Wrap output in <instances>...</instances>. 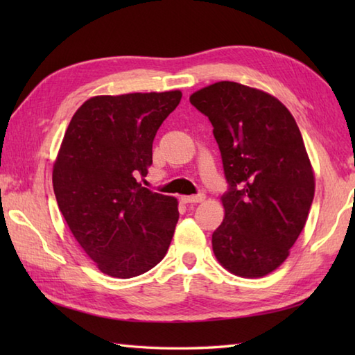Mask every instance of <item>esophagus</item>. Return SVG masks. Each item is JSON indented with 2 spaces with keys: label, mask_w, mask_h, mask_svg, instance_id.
Listing matches in <instances>:
<instances>
[{
  "label": "esophagus",
  "mask_w": 355,
  "mask_h": 355,
  "mask_svg": "<svg viewBox=\"0 0 355 355\" xmlns=\"http://www.w3.org/2000/svg\"><path fill=\"white\" fill-rule=\"evenodd\" d=\"M206 200L205 195H189V197H182L183 202H187V205H197V202H202Z\"/></svg>",
  "instance_id": "1"
}]
</instances>
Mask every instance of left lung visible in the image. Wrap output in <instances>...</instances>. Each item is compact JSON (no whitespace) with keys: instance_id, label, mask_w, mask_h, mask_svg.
<instances>
[{"instance_id":"1","label":"left lung","mask_w":355,"mask_h":355,"mask_svg":"<svg viewBox=\"0 0 355 355\" xmlns=\"http://www.w3.org/2000/svg\"><path fill=\"white\" fill-rule=\"evenodd\" d=\"M189 101L212 122L230 184L212 235L215 258L236 276H267L288 258L314 198L302 134L288 108L258 88L221 80Z\"/></svg>"}]
</instances>
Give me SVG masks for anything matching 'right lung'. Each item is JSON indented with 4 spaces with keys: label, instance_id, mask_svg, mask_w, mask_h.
I'll use <instances>...</instances> for the list:
<instances>
[{
    "label": "right lung",
    "instance_id": "obj_1",
    "mask_svg": "<svg viewBox=\"0 0 355 355\" xmlns=\"http://www.w3.org/2000/svg\"><path fill=\"white\" fill-rule=\"evenodd\" d=\"M182 92L94 96L67 128L53 164L59 210L102 273L130 279L160 262L175 232L178 201L139 182L153 141Z\"/></svg>",
    "mask_w": 355,
    "mask_h": 355
}]
</instances>
